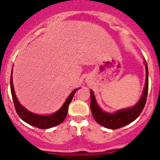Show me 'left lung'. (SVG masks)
I'll return each instance as SVG.
<instances>
[{
    "instance_id": "left-lung-1",
    "label": "left lung",
    "mask_w": 160,
    "mask_h": 160,
    "mask_svg": "<svg viewBox=\"0 0 160 160\" xmlns=\"http://www.w3.org/2000/svg\"><path fill=\"white\" fill-rule=\"evenodd\" d=\"M144 64L146 66V73L144 90L138 102L133 107L118 110L114 113L106 112L99 107L93 91L90 90V110L93 118L99 125L110 129H118L132 123L140 115L146 104L149 88V71L146 60L144 61Z\"/></svg>"
}]
</instances>
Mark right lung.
Segmentation results:
<instances>
[{
	"label": "right lung",
	"mask_w": 160,
	"mask_h": 160,
	"mask_svg": "<svg viewBox=\"0 0 160 160\" xmlns=\"http://www.w3.org/2000/svg\"><path fill=\"white\" fill-rule=\"evenodd\" d=\"M11 95H12L13 101H14V108L17 111V114H18L19 117L28 123V125H32L36 128H42V129H46V128H52V127L56 126V125H59L62 123L65 119L66 116L67 114V111H68V108L70 105L71 101H72V98H73L74 94H75L76 91L80 88H77V89L73 90L71 93L67 98L64 104H62V107L59 109L56 112L53 113L51 114H37L35 113H32L31 111H28L25 107L19 103L17 97H16L15 92H14V85H13V80H12V71H11Z\"/></svg>",
	"instance_id": "add662e5"
}]
</instances>
